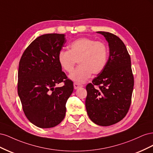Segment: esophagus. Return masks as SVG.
I'll return each instance as SVG.
<instances>
[{"mask_svg": "<svg viewBox=\"0 0 153 153\" xmlns=\"http://www.w3.org/2000/svg\"><path fill=\"white\" fill-rule=\"evenodd\" d=\"M73 85H74V89H78V88L83 87L82 85H81L80 84H78V83H76V82L74 83Z\"/></svg>", "mask_w": 153, "mask_h": 153, "instance_id": "esophagus-1", "label": "esophagus"}]
</instances>
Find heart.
Wrapping results in <instances>:
<instances>
[{"instance_id":"1","label":"heart","mask_w":153,"mask_h":153,"mask_svg":"<svg viewBox=\"0 0 153 153\" xmlns=\"http://www.w3.org/2000/svg\"><path fill=\"white\" fill-rule=\"evenodd\" d=\"M108 47L100 41L80 38L69 45V51L61 50L57 55L60 66L71 73L78 62L80 64L69 78L77 83L85 82L92 73L98 75L105 68L108 61Z\"/></svg>"}]
</instances>
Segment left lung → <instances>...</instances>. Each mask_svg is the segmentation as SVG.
<instances>
[{
	"label": "left lung",
	"instance_id": "1",
	"mask_svg": "<svg viewBox=\"0 0 153 153\" xmlns=\"http://www.w3.org/2000/svg\"><path fill=\"white\" fill-rule=\"evenodd\" d=\"M108 43L109 57L102 72L86 86L85 107L91 121L102 126L119 122L126 116L131 105L134 78L131 59L119 37L98 31ZM94 85H98L96 90Z\"/></svg>",
	"mask_w": 153,
	"mask_h": 153
}]
</instances>
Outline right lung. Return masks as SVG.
Wrapping results in <instances>:
<instances>
[{"label":"right lung","mask_w":153,"mask_h":153,"mask_svg":"<svg viewBox=\"0 0 153 153\" xmlns=\"http://www.w3.org/2000/svg\"><path fill=\"white\" fill-rule=\"evenodd\" d=\"M65 35L47 34L38 37L23 53L18 72V94L29 121L41 128L61 123L73 83L62 71L57 55L66 43ZM64 82L62 87H56Z\"/></svg>","instance_id":"1"}]
</instances>
